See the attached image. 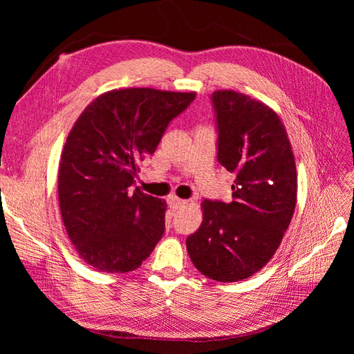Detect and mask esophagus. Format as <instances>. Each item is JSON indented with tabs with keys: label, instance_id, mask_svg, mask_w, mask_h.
<instances>
[{
	"label": "esophagus",
	"instance_id": "obj_1",
	"mask_svg": "<svg viewBox=\"0 0 354 354\" xmlns=\"http://www.w3.org/2000/svg\"><path fill=\"white\" fill-rule=\"evenodd\" d=\"M168 205L173 208V209H178V208H181L183 205H186V201L180 199L177 196H171V198H168Z\"/></svg>",
	"mask_w": 354,
	"mask_h": 354
}]
</instances>
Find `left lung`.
Instances as JSON below:
<instances>
[{
  "instance_id": "8db88e82",
  "label": "left lung",
  "mask_w": 354,
  "mask_h": 354,
  "mask_svg": "<svg viewBox=\"0 0 354 354\" xmlns=\"http://www.w3.org/2000/svg\"><path fill=\"white\" fill-rule=\"evenodd\" d=\"M217 160L234 176L232 201L202 202L201 227L186 241L196 269L217 282L246 279L281 245L297 202V169L279 116L250 95L211 94Z\"/></svg>"
}]
</instances>
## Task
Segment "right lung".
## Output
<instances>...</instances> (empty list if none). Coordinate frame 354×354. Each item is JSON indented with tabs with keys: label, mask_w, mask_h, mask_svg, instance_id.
Instances as JSON below:
<instances>
[{
	"label": "right lung",
	"mask_w": 354,
	"mask_h": 354,
	"mask_svg": "<svg viewBox=\"0 0 354 354\" xmlns=\"http://www.w3.org/2000/svg\"><path fill=\"white\" fill-rule=\"evenodd\" d=\"M195 93L153 88L99 95L75 122L59 167V203L81 259L106 273L136 270L165 230L167 203L136 187L138 164Z\"/></svg>",
	"instance_id": "right-lung-1"
}]
</instances>
